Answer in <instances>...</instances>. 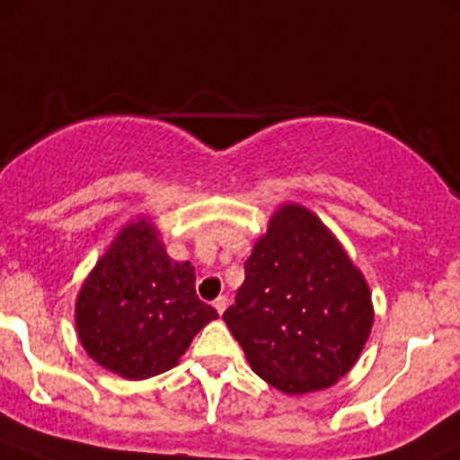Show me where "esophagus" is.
Wrapping results in <instances>:
<instances>
[{
	"instance_id": "1",
	"label": "esophagus",
	"mask_w": 460,
	"mask_h": 460,
	"mask_svg": "<svg viewBox=\"0 0 460 460\" xmlns=\"http://www.w3.org/2000/svg\"><path fill=\"white\" fill-rule=\"evenodd\" d=\"M226 305H229V298H226V296H217L216 300H213V307H216V312L220 314H225V309H226Z\"/></svg>"
}]
</instances>
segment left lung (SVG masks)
Wrapping results in <instances>:
<instances>
[{"mask_svg": "<svg viewBox=\"0 0 460 460\" xmlns=\"http://www.w3.org/2000/svg\"><path fill=\"white\" fill-rule=\"evenodd\" d=\"M225 323L260 378L307 394L351 369L372 332V296L327 226L287 204L244 262Z\"/></svg>", "mask_w": 460, "mask_h": 460, "instance_id": "8db88e82", "label": "left lung"}]
</instances>
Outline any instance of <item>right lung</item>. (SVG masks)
Instances as JSON below:
<instances>
[{"mask_svg": "<svg viewBox=\"0 0 460 460\" xmlns=\"http://www.w3.org/2000/svg\"><path fill=\"white\" fill-rule=\"evenodd\" d=\"M216 318V309L198 298L191 262L166 256L157 231L144 220L115 238L75 307L88 356L128 380L175 367L193 336Z\"/></svg>", "mask_w": 460, "mask_h": 460, "instance_id": "right-lung-1", "label": "right lung"}]
</instances>
